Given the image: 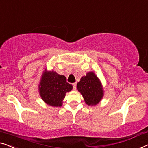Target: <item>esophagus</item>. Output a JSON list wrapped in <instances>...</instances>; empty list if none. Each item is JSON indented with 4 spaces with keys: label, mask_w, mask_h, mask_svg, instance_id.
Here are the masks:
<instances>
[{
    "label": "esophagus",
    "mask_w": 148,
    "mask_h": 148,
    "mask_svg": "<svg viewBox=\"0 0 148 148\" xmlns=\"http://www.w3.org/2000/svg\"><path fill=\"white\" fill-rule=\"evenodd\" d=\"M72 86H73V90H75L76 89V84L73 83L72 84Z\"/></svg>",
    "instance_id": "obj_1"
}]
</instances>
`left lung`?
I'll use <instances>...</instances> for the list:
<instances>
[{"label":"left lung","instance_id":"1","mask_svg":"<svg viewBox=\"0 0 148 148\" xmlns=\"http://www.w3.org/2000/svg\"><path fill=\"white\" fill-rule=\"evenodd\" d=\"M76 88L88 106L98 104L104 94L102 82L94 72H88L86 76L82 77Z\"/></svg>","mask_w":148,"mask_h":148}]
</instances>
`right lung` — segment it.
I'll return each instance as SVG.
<instances>
[{
    "mask_svg": "<svg viewBox=\"0 0 148 148\" xmlns=\"http://www.w3.org/2000/svg\"><path fill=\"white\" fill-rule=\"evenodd\" d=\"M72 89V84L67 82L64 76L45 68L38 84L40 96L44 102L52 107H60L66 93Z\"/></svg>",
    "mask_w": 148,
    "mask_h": 148,
    "instance_id": "1",
    "label": "right lung"
}]
</instances>
